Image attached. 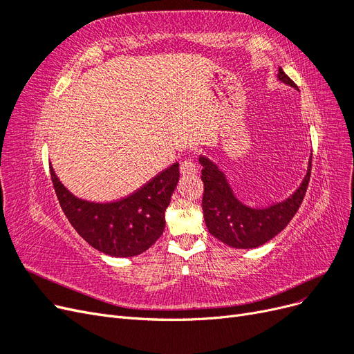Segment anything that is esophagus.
<instances>
[{"mask_svg": "<svg viewBox=\"0 0 354 354\" xmlns=\"http://www.w3.org/2000/svg\"><path fill=\"white\" fill-rule=\"evenodd\" d=\"M180 171H181V173H183L185 176L195 174V173H198V165H196L195 160H192V159H185V160H181V164H180Z\"/></svg>", "mask_w": 354, "mask_h": 354, "instance_id": "obj_1", "label": "esophagus"}]
</instances>
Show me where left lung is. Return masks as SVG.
I'll return each instance as SVG.
<instances>
[{"mask_svg":"<svg viewBox=\"0 0 354 354\" xmlns=\"http://www.w3.org/2000/svg\"><path fill=\"white\" fill-rule=\"evenodd\" d=\"M279 80L297 88V84L279 68ZM202 165L203 196L202 209L205 224L212 236L233 248H255L274 238L292 220L306 196L312 159L307 176L295 194L269 208H250L234 198L226 177L205 156L199 158Z\"/></svg>","mask_w":354,"mask_h":354,"instance_id":"8db88e82","label":"left lung"}]
</instances>
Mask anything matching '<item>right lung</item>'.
Returning <instances> with one entry per match:
<instances>
[{
	"mask_svg": "<svg viewBox=\"0 0 354 354\" xmlns=\"http://www.w3.org/2000/svg\"><path fill=\"white\" fill-rule=\"evenodd\" d=\"M50 174L72 227L93 248L112 257L138 255L159 239L165 229V209L180 178L176 162L127 198L100 203L73 196L51 167Z\"/></svg>",
	"mask_w": 354,
	"mask_h": 354,
	"instance_id": "right-lung-1",
	"label": "right lung"
}]
</instances>
